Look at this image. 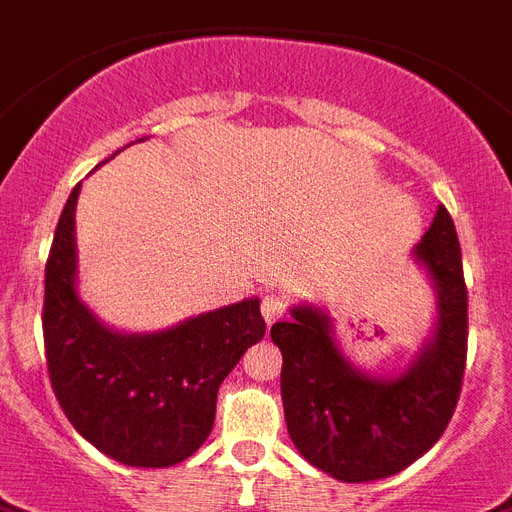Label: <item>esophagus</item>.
I'll use <instances>...</instances> for the list:
<instances>
[{
	"label": "esophagus",
	"mask_w": 512,
	"mask_h": 512,
	"mask_svg": "<svg viewBox=\"0 0 512 512\" xmlns=\"http://www.w3.org/2000/svg\"><path fill=\"white\" fill-rule=\"evenodd\" d=\"M282 314H285V301H282V295L264 293V298H261V316H264V322L274 324Z\"/></svg>",
	"instance_id": "34e87169"
}]
</instances>
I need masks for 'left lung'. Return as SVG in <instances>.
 Masks as SVG:
<instances>
[{
    "instance_id": "8db88e82",
    "label": "left lung",
    "mask_w": 512,
    "mask_h": 512,
    "mask_svg": "<svg viewBox=\"0 0 512 512\" xmlns=\"http://www.w3.org/2000/svg\"><path fill=\"white\" fill-rule=\"evenodd\" d=\"M413 259L437 293L432 337L408 369L374 377L345 358L319 306H293L272 327L282 350V405L298 453L332 479L363 484L400 474L442 437L466 371L468 293L453 217L434 214Z\"/></svg>"
}]
</instances>
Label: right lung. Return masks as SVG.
<instances>
[{"instance_id":"add662e5","label":"right lung","mask_w":512,"mask_h":512,"mask_svg":"<svg viewBox=\"0 0 512 512\" xmlns=\"http://www.w3.org/2000/svg\"><path fill=\"white\" fill-rule=\"evenodd\" d=\"M67 198L46 261L44 345L52 390L75 432L133 468L190 458L214 426L219 384L266 332L259 298L159 332H117L78 295L75 206Z\"/></svg>"}]
</instances>
